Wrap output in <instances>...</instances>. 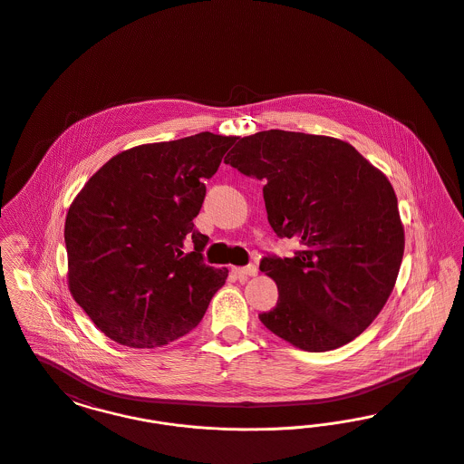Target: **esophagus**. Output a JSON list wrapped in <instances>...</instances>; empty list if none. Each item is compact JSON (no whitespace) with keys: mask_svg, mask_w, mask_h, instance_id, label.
Listing matches in <instances>:
<instances>
[{"mask_svg":"<svg viewBox=\"0 0 464 464\" xmlns=\"http://www.w3.org/2000/svg\"><path fill=\"white\" fill-rule=\"evenodd\" d=\"M233 271H235V275H237L240 280H246L248 276H256V275H257V266L248 265L245 266V267H235Z\"/></svg>","mask_w":464,"mask_h":464,"instance_id":"1","label":"esophagus"}]
</instances>
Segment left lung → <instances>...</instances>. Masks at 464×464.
Here are the masks:
<instances>
[{"mask_svg": "<svg viewBox=\"0 0 464 464\" xmlns=\"http://www.w3.org/2000/svg\"><path fill=\"white\" fill-rule=\"evenodd\" d=\"M224 163L265 180L273 231L301 246L261 259L280 292L259 314L266 329L311 353L353 341L386 304L403 257L390 180L348 142L285 130L238 139Z\"/></svg>", "mask_w": 464, "mask_h": 464, "instance_id": "1", "label": "left lung"}]
</instances>
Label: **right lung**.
I'll use <instances>...</instances> for the list:
<instances>
[{
  "label": "right lung",
  "mask_w": 464,
  "mask_h": 464,
  "mask_svg": "<svg viewBox=\"0 0 464 464\" xmlns=\"http://www.w3.org/2000/svg\"><path fill=\"white\" fill-rule=\"evenodd\" d=\"M235 140L201 132L137 146L111 158L72 201L64 227L69 288L112 341L169 344L198 325L224 285L227 269L205 265L208 237L193 219L203 180Z\"/></svg>",
  "instance_id": "obj_1"
}]
</instances>
